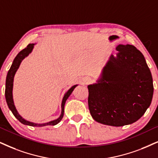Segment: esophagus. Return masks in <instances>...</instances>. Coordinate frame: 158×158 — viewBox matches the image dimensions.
Returning a JSON list of instances; mask_svg holds the SVG:
<instances>
[{"label":"esophagus","instance_id":"1","mask_svg":"<svg viewBox=\"0 0 158 158\" xmlns=\"http://www.w3.org/2000/svg\"><path fill=\"white\" fill-rule=\"evenodd\" d=\"M91 81H92L91 78L89 77H85L83 78V82L85 85H87V84L90 83Z\"/></svg>","mask_w":158,"mask_h":158}]
</instances>
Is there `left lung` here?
I'll return each mask as SVG.
<instances>
[{"label":"left lung","mask_w":158,"mask_h":158,"mask_svg":"<svg viewBox=\"0 0 158 158\" xmlns=\"http://www.w3.org/2000/svg\"><path fill=\"white\" fill-rule=\"evenodd\" d=\"M96 83L87 86L92 117L110 126L130 125L141 118L151 104L152 77L143 54L134 46L119 44Z\"/></svg>","instance_id":"8db88e82"}]
</instances>
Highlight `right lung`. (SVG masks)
I'll use <instances>...</instances> for the list:
<instances>
[{
  "mask_svg": "<svg viewBox=\"0 0 158 158\" xmlns=\"http://www.w3.org/2000/svg\"><path fill=\"white\" fill-rule=\"evenodd\" d=\"M36 44H29L27 46V47L25 49H24L21 52H19L18 53V55L16 56L15 58L14 59V61L11 64V66L10 68L9 71H8L7 76H6V89H5V97H6V101L7 105L9 106V109L11 111V112L13 113V114L15 115V117L17 118L18 120L21 123L24 124V125H29V126H33V127H43V126H47V125H55L57 123H59L61 121V119H63V114H64V106L66 100L69 98V97L71 95V94L72 93L73 89L78 85H75L72 86V87L68 90L66 93L64 94L63 98V101L61 103V114L60 115V117L57 119H54V120H51L47 123H35L33 122H31L27 120L25 118H23L22 116L19 114L18 111L16 109V106L15 105V102H14L13 99V85H14V78H15V73L17 71L18 69L19 68L22 61L23 60L25 57H27L32 52L33 48H34V45Z\"/></svg>",
  "mask_w": 158,
  "mask_h": 158,
  "instance_id": "add662e5",
  "label": "right lung"
}]
</instances>
